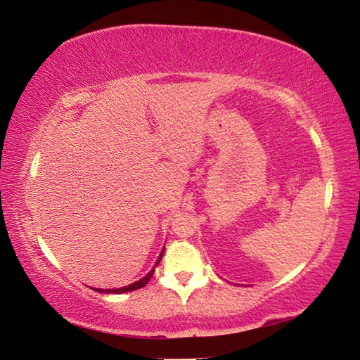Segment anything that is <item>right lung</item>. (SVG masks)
I'll return each instance as SVG.
<instances>
[{
	"label": "right lung",
	"instance_id": "1",
	"mask_svg": "<svg viewBox=\"0 0 360 360\" xmlns=\"http://www.w3.org/2000/svg\"><path fill=\"white\" fill-rule=\"evenodd\" d=\"M163 251H165V249H163ZM163 251H162V254H160V257H158L155 266L158 265V262H160L162 255H163ZM154 271H155V268H152V270H150L144 278H141V279H139V281L133 283V284H130V285H125V288H120V289H96V292H101V294H124V292H130V290L141 289V288H144V285L150 281V278H152V275H154Z\"/></svg>",
	"mask_w": 360,
	"mask_h": 360
}]
</instances>
